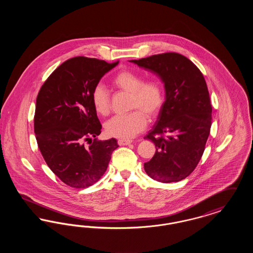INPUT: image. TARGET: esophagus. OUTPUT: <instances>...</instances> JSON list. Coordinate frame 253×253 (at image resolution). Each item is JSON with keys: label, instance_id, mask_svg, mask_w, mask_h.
<instances>
[{"label": "esophagus", "instance_id": "34e87169", "mask_svg": "<svg viewBox=\"0 0 253 253\" xmlns=\"http://www.w3.org/2000/svg\"><path fill=\"white\" fill-rule=\"evenodd\" d=\"M132 142V140H130V139H123V138L118 140V143H119L120 146H125V145L131 144Z\"/></svg>", "mask_w": 253, "mask_h": 253}]
</instances>
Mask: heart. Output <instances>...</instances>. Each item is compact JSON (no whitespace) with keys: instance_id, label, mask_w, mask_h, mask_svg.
I'll use <instances>...</instances> for the list:
<instances>
[{"instance_id":"obj_1","label":"heart","mask_w":253,"mask_h":253,"mask_svg":"<svg viewBox=\"0 0 253 253\" xmlns=\"http://www.w3.org/2000/svg\"><path fill=\"white\" fill-rule=\"evenodd\" d=\"M112 85L121 92L129 94L128 109L132 111L107 121L105 132L113 137L130 138L146 128L147 116L155 118L159 114L164 103L163 87L156 79L143 81L141 75L130 69L117 73L112 80ZM91 100L98 115H108L111 100L103 85L94 87Z\"/></svg>"}]
</instances>
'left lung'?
Returning a JSON list of instances; mask_svg holds the SVG:
<instances>
[{"label":"left lung","mask_w":253,"mask_h":253,"mask_svg":"<svg viewBox=\"0 0 253 253\" xmlns=\"http://www.w3.org/2000/svg\"><path fill=\"white\" fill-rule=\"evenodd\" d=\"M130 61L157 74L166 91L157 124L144 137L157 149L144 163L145 171L163 183L182 180L199 163L211 132L212 107L204 76L193 61L174 52Z\"/></svg>","instance_id":"8db88e82"}]
</instances>
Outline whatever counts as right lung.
<instances>
[{
    "mask_svg": "<svg viewBox=\"0 0 253 253\" xmlns=\"http://www.w3.org/2000/svg\"><path fill=\"white\" fill-rule=\"evenodd\" d=\"M118 63L75 57L54 70L39 91L37 143L50 169L71 188L84 189L99 180L119 147L115 138L96 139L101 124L91 100L94 87Z\"/></svg>",
    "mask_w": 253,
    "mask_h": 253,
    "instance_id": "1",
    "label": "right lung"
}]
</instances>
